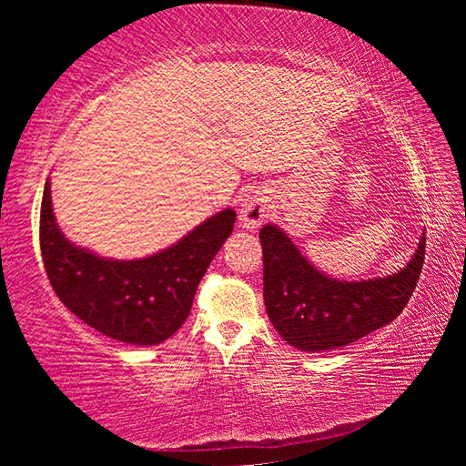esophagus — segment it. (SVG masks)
Wrapping results in <instances>:
<instances>
[{"label": "esophagus", "mask_w": 466, "mask_h": 466, "mask_svg": "<svg viewBox=\"0 0 466 466\" xmlns=\"http://www.w3.org/2000/svg\"><path fill=\"white\" fill-rule=\"evenodd\" d=\"M238 214L240 224L247 228V230H257L271 214L269 197H267L263 188H248L240 199Z\"/></svg>", "instance_id": "obj_1"}]
</instances>
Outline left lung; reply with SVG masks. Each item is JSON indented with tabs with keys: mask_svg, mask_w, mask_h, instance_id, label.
Listing matches in <instances>:
<instances>
[{
	"mask_svg": "<svg viewBox=\"0 0 466 466\" xmlns=\"http://www.w3.org/2000/svg\"><path fill=\"white\" fill-rule=\"evenodd\" d=\"M258 238L267 317L283 341L309 353L339 350L397 319L417 286L425 255L423 232L399 271L345 281L312 265L279 226H263Z\"/></svg>",
	"mask_w": 466,
	"mask_h": 466,
	"instance_id": "left-lung-1",
	"label": "left lung"
}]
</instances>
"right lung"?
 <instances>
[{
	"instance_id": "obj_1",
	"label": "right lung",
	"mask_w": 466,
	"mask_h": 466,
	"mask_svg": "<svg viewBox=\"0 0 466 466\" xmlns=\"http://www.w3.org/2000/svg\"><path fill=\"white\" fill-rule=\"evenodd\" d=\"M236 211L226 208L170 247L141 258L100 257L66 238L53 214L46 178L41 203V252L63 304L115 341L149 347L167 341L191 312L197 286L232 234Z\"/></svg>"
}]
</instances>
